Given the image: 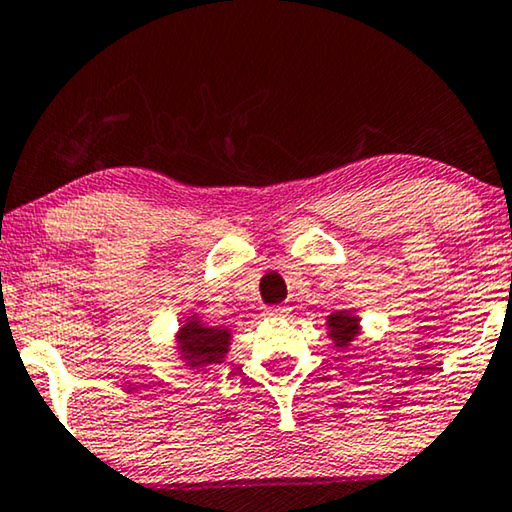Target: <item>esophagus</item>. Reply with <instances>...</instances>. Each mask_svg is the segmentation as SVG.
Wrapping results in <instances>:
<instances>
[{"label": "esophagus", "mask_w": 512, "mask_h": 512, "mask_svg": "<svg viewBox=\"0 0 512 512\" xmlns=\"http://www.w3.org/2000/svg\"><path fill=\"white\" fill-rule=\"evenodd\" d=\"M288 313H290L288 306H281V304L271 306V309H267V316H269V318H285V316H288Z\"/></svg>", "instance_id": "esophagus-1"}]
</instances>
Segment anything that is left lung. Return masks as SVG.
Listing matches in <instances>:
<instances>
[{
  "mask_svg": "<svg viewBox=\"0 0 512 512\" xmlns=\"http://www.w3.org/2000/svg\"><path fill=\"white\" fill-rule=\"evenodd\" d=\"M327 330H330L327 335H330L337 349H342V346H349V342H353V337L358 335L360 320L358 316H353L351 311H335L327 316Z\"/></svg>",
  "mask_w": 512,
  "mask_h": 512,
  "instance_id": "8db88e82",
  "label": "left lung"
}]
</instances>
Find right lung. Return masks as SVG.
Instances as JSON below:
<instances>
[{
  "label": "right lung",
  "mask_w": 512,
  "mask_h": 512,
  "mask_svg": "<svg viewBox=\"0 0 512 512\" xmlns=\"http://www.w3.org/2000/svg\"><path fill=\"white\" fill-rule=\"evenodd\" d=\"M231 332L227 327H208L192 316L177 332V351L192 370L222 363L229 351Z\"/></svg>",
  "instance_id": "right-lung-1"
}]
</instances>
